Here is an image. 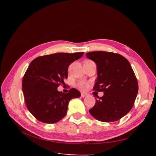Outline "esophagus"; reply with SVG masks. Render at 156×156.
I'll use <instances>...</instances> for the list:
<instances>
[{
  "label": "esophagus",
  "mask_w": 156,
  "mask_h": 156,
  "mask_svg": "<svg viewBox=\"0 0 156 156\" xmlns=\"http://www.w3.org/2000/svg\"><path fill=\"white\" fill-rule=\"evenodd\" d=\"M81 97L84 98V97H87V96H88V94H87V93H85V92H81Z\"/></svg>",
  "instance_id": "esophagus-1"
}]
</instances>
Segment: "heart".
<instances>
[{
  "mask_svg": "<svg viewBox=\"0 0 156 156\" xmlns=\"http://www.w3.org/2000/svg\"><path fill=\"white\" fill-rule=\"evenodd\" d=\"M88 85H89V83L88 82H86L84 81H79L77 86L79 88H81L82 90H86L88 87Z\"/></svg>",
  "mask_w": 156,
  "mask_h": 156,
  "instance_id": "obj_1",
  "label": "heart"
}]
</instances>
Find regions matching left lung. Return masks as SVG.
Listing matches in <instances>:
<instances>
[{"mask_svg": "<svg viewBox=\"0 0 156 156\" xmlns=\"http://www.w3.org/2000/svg\"><path fill=\"white\" fill-rule=\"evenodd\" d=\"M86 56L98 68L94 90L104 94L99 100L95 98L96 104L90 113L101 122L120 120L131 111L138 93L137 79L130 63L123 56L111 52L93 51Z\"/></svg>", "mask_w": 156, "mask_h": 156, "instance_id": "1", "label": "left lung"}]
</instances>
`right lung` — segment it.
Instances as JSON below:
<instances>
[{
    "mask_svg": "<svg viewBox=\"0 0 156 156\" xmlns=\"http://www.w3.org/2000/svg\"><path fill=\"white\" fill-rule=\"evenodd\" d=\"M83 55V52L57 53L32 61L23 76L22 90L28 110L37 120L58 122L66 115L69 101L81 96L75 88L64 94L57 88L68 78L69 66Z\"/></svg>",
    "mask_w": 156,
    "mask_h": 156,
    "instance_id": "obj_1",
    "label": "right lung"
}]
</instances>
